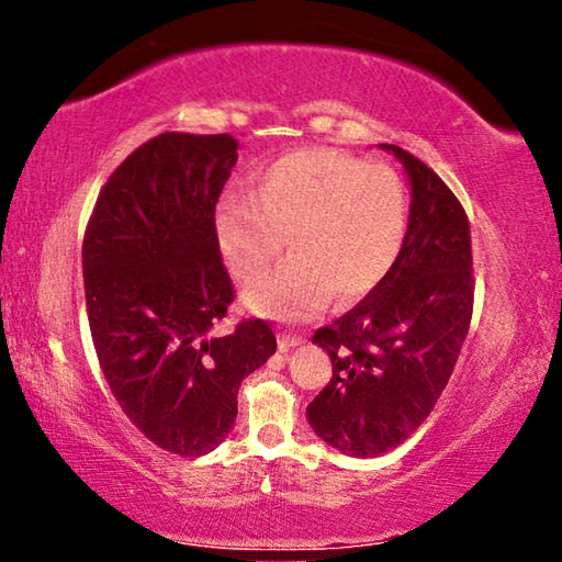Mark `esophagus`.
Segmentation results:
<instances>
[{
  "label": "esophagus",
  "instance_id": "34e87169",
  "mask_svg": "<svg viewBox=\"0 0 562 562\" xmlns=\"http://www.w3.org/2000/svg\"><path fill=\"white\" fill-rule=\"evenodd\" d=\"M302 335H294V331H282V335L278 337V347H280V351H288V349H292V347H297V345H302Z\"/></svg>",
  "mask_w": 562,
  "mask_h": 562
}]
</instances>
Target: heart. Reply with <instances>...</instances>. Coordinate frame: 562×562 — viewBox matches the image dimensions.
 Masks as SVG:
<instances>
[{"instance_id": "1", "label": "heart", "mask_w": 562, "mask_h": 562, "mask_svg": "<svg viewBox=\"0 0 562 562\" xmlns=\"http://www.w3.org/2000/svg\"><path fill=\"white\" fill-rule=\"evenodd\" d=\"M213 227L227 268L245 282L270 270L288 237L292 258L247 292V304L278 319H304L331 292L359 300L382 284L404 250L408 195L392 166L304 148L265 166L252 198L225 193Z\"/></svg>"}]
</instances>
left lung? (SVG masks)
<instances>
[{
	"instance_id": "left-lung-1",
	"label": "left lung",
	"mask_w": 562,
	"mask_h": 562,
	"mask_svg": "<svg viewBox=\"0 0 562 562\" xmlns=\"http://www.w3.org/2000/svg\"><path fill=\"white\" fill-rule=\"evenodd\" d=\"M412 186L404 250L379 288L312 341L331 359L307 422L341 453L374 459L426 422L449 384L473 315L471 227L451 188L404 148Z\"/></svg>"
}]
</instances>
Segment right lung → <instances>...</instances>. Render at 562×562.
<instances>
[{"instance_id":"obj_1","label":"right lung","mask_w":562,"mask_h":562,"mask_svg":"<svg viewBox=\"0 0 562 562\" xmlns=\"http://www.w3.org/2000/svg\"><path fill=\"white\" fill-rule=\"evenodd\" d=\"M235 160L227 133H160L113 170L83 235L103 376L136 429L178 456L225 441L243 379L278 349L265 319L213 331L235 300L213 227Z\"/></svg>"}]
</instances>
